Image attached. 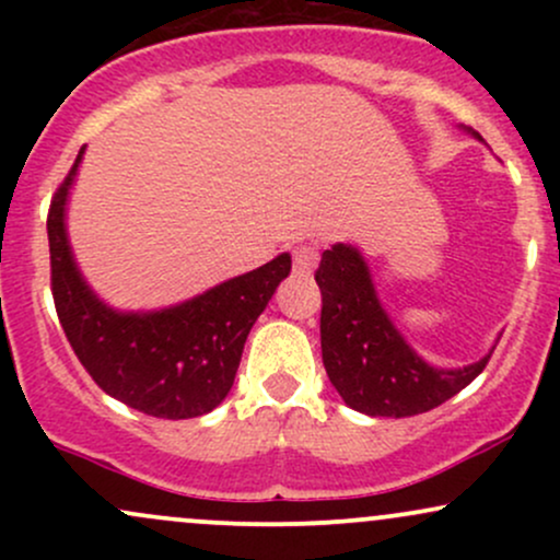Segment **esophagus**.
<instances>
[{"mask_svg": "<svg viewBox=\"0 0 560 560\" xmlns=\"http://www.w3.org/2000/svg\"><path fill=\"white\" fill-rule=\"evenodd\" d=\"M294 258V273H311L318 266V247L316 244H298L292 253Z\"/></svg>", "mask_w": 560, "mask_h": 560, "instance_id": "esophagus-1", "label": "esophagus"}]
</instances>
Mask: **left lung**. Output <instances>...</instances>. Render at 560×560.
<instances>
[{
	"label": "left lung",
	"mask_w": 560,
	"mask_h": 560,
	"mask_svg": "<svg viewBox=\"0 0 560 560\" xmlns=\"http://www.w3.org/2000/svg\"><path fill=\"white\" fill-rule=\"evenodd\" d=\"M471 131V128H468ZM474 139L481 137L471 131ZM316 281L320 307V352L339 397L365 416L405 419L436 408L477 378L492 350L464 369L427 363L378 300L361 249L337 242L320 255Z\"/></svg>",
	"instance_id": "obj_1"
}]
</instances>
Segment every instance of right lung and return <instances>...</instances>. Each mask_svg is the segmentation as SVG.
I'll return each instance as SVG.
<instances>
[{"instance_id": "1", "label": "right lung", "mask_w": 560, "mask_h": 560, "mask_svg": "<svg viewBox=\"0 0 560 560\" xmlns=\"http://www.w3.org/2000/svg\"><path fill=\"white\" fill-rule=\"evenodd\" d=\"M83 150L52 197L47 218L62 331L89 376L128 408L173 421L210 413L226 400L247 334L292 271V258L281 253L255 271L160 311L107 305L83 279L68 240V197Z\"/></svg>"}]
</instances>
